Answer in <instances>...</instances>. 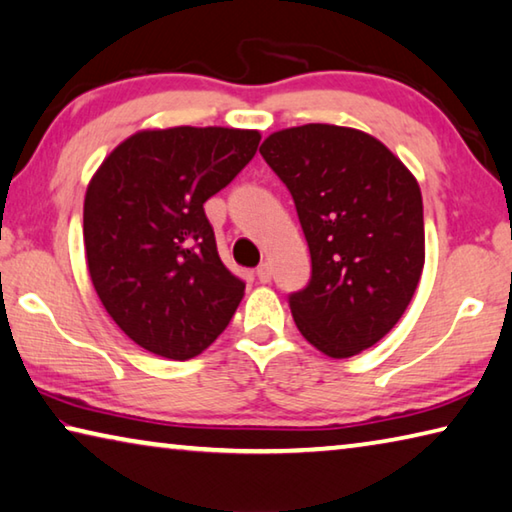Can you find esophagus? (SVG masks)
Segmentation results:
<instances>
[{"instance_id":"esophagus-1","label":"esophagus","mask_w":512,"mask_h":512,"mask_svg":"<svg viewBox=\"0 0 512 512\" xmlns=\"http://www.w3.org/2000/svg\"><path fill=\"white\" fill-rule=\"evenodd\" d=\"M271 277H273V268H271V264L264 262V264H259V266H257V280H259V282H262V284H268V282H271Z\"/></svg>"}]
</instances>
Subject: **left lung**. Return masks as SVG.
Listing matches in <instances>:
<instances>
[{"mask_svg": "<svg viewBox=\"0 0 512 512\" xmlns=\"http://www.w3.org/2000/svg\"><path fill=\"white\" fill-rule=\"evenodd\" d=\"M259 153L291 192L309 246V284L289 296L300 334L334 359L368 350L418 289V180L372 135L332 124L277 131Z\"/></svg>", "mask_w": 512, "mask_h": 512, "instance_id": "8db88e82", "label": "left lung"}]
</instances>
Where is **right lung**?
Returning a JSON list of instances; mask_svg holds the SVG:
<instances>
[{
  "mask_svg": "<svg viewBox=\"0 0 512 512\" xmlns=\"http://www.w3.org/2000/svg\"><path fill=\"white\" fill-rule=\"evenodd\" d=\"M259 140L221 126L140 131L94 173L83 205L88 271L140 348L192 359L235 316L246 284L223 266L203 203L253 160Z\"/></svg>",
  "mask_w": 512,
  "mask_h": 512,
  "instance_id": "right-lung-1",
  "label": "right lung"
}]
</instances>
